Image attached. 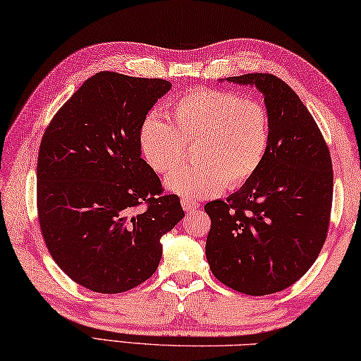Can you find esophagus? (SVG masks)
I'll return each mask as SVG.
<instances>
[{
  "label": "esophagus",
  "mask_w": 361,
  "mask_h": 361,
  "mask_svg": "<svg viewBox=\"0 0 361 361\" xmlns=\"http://www.w3.org/2000/svg\"><path fill=\"white\" fill-rule=\"evenodd\" d=\"M182 208H184L187 212H192V211H197L200 208V203L198 202H193V200H187L184 198L182 200Z\"/></svg>",
  "instance_id": "obj_1"
}]
</instances>
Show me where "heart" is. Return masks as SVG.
Segmentation results:
<instances>
[{"instance_id": "heart-1", "label": "heart", "mask_w": 361, "mask_h": 361, "mask_svg": "<svg viewBox=\"0 0 361 361\" xmlns=\"http://www.w3.org/2000/svg\"><path fill=\"white\" fill-rule=\"evenodd\" d=\"M171 121L158 111L139 128V147L147 164L158 174L180 166L185 145L192 149V165L176 171L168 187L187 200L211 197L224 187L245 185L267 157L271 125L261 100L240 94L195 87L171 104Z\"/></svg>"}]
</instances>
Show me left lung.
I'll list each match as a JSON object with an SVG mask.
<instances>
[{"instance_id": "left-lung-1", "label": "left lung", "mask_w": 361, "mask_h": 361, "mask_svg": "<svg viewBox=\"0 0 361 361\" xmlns=\"http://www.w3.org/2000/svg\"><path fill=\"white\" fill-rule=\"evenodd\" d=\"M227 81L264 94L271 125L261 169L238 192L204 206L211 217L206 257L212 275L250 296L296 283L326 241L333 206V163L320 128L302 100L271 73Z\"/></svg>"}]
</instances>
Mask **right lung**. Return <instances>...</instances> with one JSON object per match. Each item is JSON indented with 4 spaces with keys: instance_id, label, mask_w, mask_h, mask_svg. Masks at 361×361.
<instances>
[{
    "instance_id": "obj_1",
    "label": "right lung",
    "mask_w": 361,
    "mask_h": 361,
    "mask_svg": "<svg viewBox=\"0 0 361 361\" xmlns=\"http://www.w3.org/2000/svg\"><path fill=\"white\" fill-rule=\"evenodd\" d=\"M171 90L159 78L99 72L47 125L38 152L37 209L56 264L94 293L129 291L161 259L182 217L177 195L140 158L139 128Z\"/></svg>"
}]
</instances>
